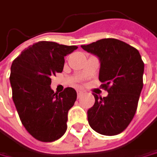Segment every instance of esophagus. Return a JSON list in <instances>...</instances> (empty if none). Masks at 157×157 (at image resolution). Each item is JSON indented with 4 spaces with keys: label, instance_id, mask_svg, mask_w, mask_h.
Returning <instances> with one entry per match:
<instances>
[{
    "label": "esophagus",
    "instance_id": "1",
    "mask_svg": "<svg viewBox=\"0 0 157 157\" xmlns=\"http://www.w3.org/2000/svg\"><path fill=\"white\" fill-rule=\"evenodd\" d=\"M82 94H83V91H82V90H77V96H78V97H81Z\"/></svg>",
    "mask_w": 157,
    "mask_h": 157
}]
</instances>
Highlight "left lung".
I'll use <instances>...</instances> for the list:
<instances>
[{
  "mask_svg": "<svg viewBox=\"0 0 157 157\" xmlns=\"http://www.w3.org/2000/svg\"><path fill=\"white\" fill-rule=\"evenodd\" d=\"M100 59L99 81L107 97L93 94L95 104L88 110L93 130L104 135L122 133L136 113L143 87L144 63L139 51L116 38H103L82 45Z\"/></svg>",
  "mask_w": 157,
  "mask_h": 157,
  "instance_id": "1",
  "label": "left lung"
}]
</instances>
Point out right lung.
I'll use <instances>...</instances> for the list:
<instances>
[{"label":"right lung","instance_id":"obj_1","mask_svg":"<svg viewBox=\"0 0 157 157\" xmlns=\"http://www.w3.org/2000/svg\"><path fill=\"white\" fill-rule=\"evenodd\" d=\"M75 49V45L39 41L12 62V98L22 124L36 140L52 142L67 130V113L77 94L73 88H66L58 95L50 85L52 76L63 70L64 56Z\"/></svg>","mask_w":157,"mask_h":157}]
</instances>
